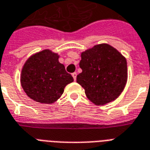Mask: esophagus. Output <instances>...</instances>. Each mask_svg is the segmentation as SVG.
Returning <instances> with one entry per match:
<instances>
[{"mask_svg":"<svg viewBox=\"0 0 150 150\" xmlns=\"http://www.w3.org/2000/svg\"><path fill=\"white\" fill-rule=\"evenodd\" d=\"M71 75H72L73 79H74V80H76V77H77V73L76 72H73L72 74H71Z\"/></svg>","mask_w":150,"mask_h":150,"instance_id":"obj_1","label":"esophagus"}]
</instances>
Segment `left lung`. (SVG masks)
Returning <instances> with one entry per match:
<instances>
[{"mask_svg":"<svg viewBox=\"0 0 150 150\" xmlns=\"http://www.w3.org/2000/svg\"><path fill=\"white\" fill-rule=\"evenodd\" d=\"M82 73L76 82L89 100L103 105L117 99L125 86L128 73L126 59L113 47L103 43L82 52Z\"/></svg>","mask_w":150,"mask_h":150,"instance_id":"8db88e82","label":"left lung"}]
</instances>
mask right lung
<instances>
[{
    "instance_id": "1",
    "label": "right lung",
    "mask_w": 150,
    "mask_h": 150,
    "mask_svg": "<svg viewBox=\"0 0 150 150\" xmlns=\"http://www.w3.org/2000/svg\"><path fill=\"white\" fill-rule=\"evenodd\" d=\"M59 56L44 50L31 56L25 63L21 84L29 98L41 103H52L63 94L64 87L74 81Z\"/></svg>"
}]
</instances>
